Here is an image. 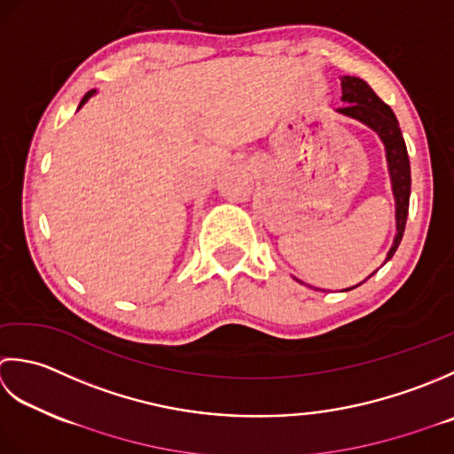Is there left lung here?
<instances>
[{
  "label": "left lung",
  "mask_w": 454,
  "mask_h": 454,
  "mask_svg": "<svg viewBox=\"0 0 454 454\" xmlns=\"http://www.w3.org/2000/svg\"><path fill=\"white\" fill-rule=\"evenodd\" d=\"M340 88H343V99L345 107H339L337 111L340 115L353 117L356 121L364 123L372 129L382 138L386 146V160L387 170H390L392 180V192L395 198V237L394 245L387 251L386 261H390L397 247L402 243L405 221H408V209H410V192H411V170H410V156L405 149L403 135L397 125V119L390 106L374 94L364 80L356 76H343L340 80ZM356 288V286H355ZM353 290V288H348Z\"/></svg>",
  "instance_id": "obj_1"
}]
</instances>
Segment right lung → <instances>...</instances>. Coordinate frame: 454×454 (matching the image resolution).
I'll return each mask as SVG.
<instances>
[{"instance_id": "1", "label": "right lung", "mask_w": 454, "mask_h": 454, "mask_svg": "<svg viewBox=\"0 0 454 454\" xmlns=\"http://www.w3.org/2000/svg\"><path fill=\"white\" fill-rule=\"evenodd\" d=\"M94 94H96V90H90V91H88V94H86L84 98H82V101H80V107H82V106H84V104H86V101H88V99H90L91 96H94Z\"/></svg>"}]
</instances>
